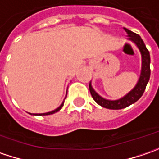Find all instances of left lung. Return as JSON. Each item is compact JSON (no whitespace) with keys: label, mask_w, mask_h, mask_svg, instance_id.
<instances>
[{"label":"left lung","mask_w":159,"mask_h":159,"mask_svg":"<svg viewBox=\"0 0 159 159\" xmlns=\"http://www.w3.org/2000/svg\"><path fill=\"white\" fill-rule=\"evenodd\" d=\"M125 31L126 32L128 36V40L133 42L137 48L139 49V51L141 52L142 55V69H141V75L139 80L136 84L133 90H131L129 93L125 95L124 97H122L118 100H107L103 97H101L100 94L95 92V90L92 86V84L90 82L89 88H90V93L93 96V100H95L100 106L103 107H106L108 109H121V108H125L128 107L132 104H134L137 100H139L142 96V94L145 91V88L147 86L149 77H150V56H149V52L146 48V45L144 43V42L142 41L141 36L137 34H135L134 32L130 31L129 29L124 27Z\"/></svg>","instance_id":"obj_1"}]
</instances>
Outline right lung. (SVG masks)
Here are the masks:
<instances>
[{
	"label": "right lung",
	"instance_id": "right-lung-1",
	"mask_svg": "<svg viewBox=\"0 0 159 159\" xmlns=\"http://www.w3.org/2000/svg\"><path fill=\"white\" fill-rule=\"evenodd\" d=\"M66 97H65V99H66ZM63 105H64V101L61 103V105H60L59 107H57L56 109H54V110H52V111H50V112L42 113V114H31V113H29V114L34 115V116H47V115H52V114H54V113H56V112H58L59 110H60V109H61V107H63Z\"/></svg>",
	"mask_w": 159,
	"mask_h": 159
}]
</instances>
